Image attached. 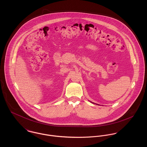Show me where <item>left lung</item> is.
<instances>
[{"label":"left lung","mask_w":147,"mask_h":147,"mask_svg":"<svg viewBox=\"0 0 147 147\" xmlns=\"http://www.w3.org/2000/svg\"><path fill=\"white\" fill-rule=\"evenodd\" d=\"M90 102H91V101H90Z\"/></svg>","instance_id":"8db88e82"}]
</instances>
